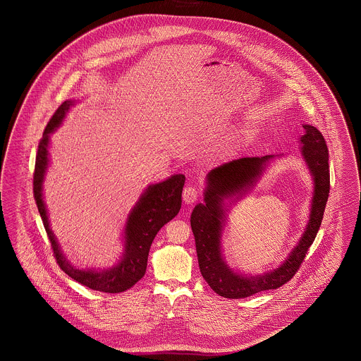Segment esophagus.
Returning a JSON list of instances; mask_svg holds the SVG:
<instances>
[{
    "mask_svg": "<svg viewBox=\"0 0 361 361\" xmlns=\"http://www.w3.org/2000/svg\"><path fill=\"white\" fill-rule=\"evenodd\" d=\"M183 202L186 203V204H193V203H196L197 202V199H199V192H197V189L196 188H193V186H186L185 189H183Z\"/></svg>",
    "mask_w": 361,
    "mask_h": 361,
    "instance_id": "34e87169",
    "label": "esophagus"
}]
</instances>
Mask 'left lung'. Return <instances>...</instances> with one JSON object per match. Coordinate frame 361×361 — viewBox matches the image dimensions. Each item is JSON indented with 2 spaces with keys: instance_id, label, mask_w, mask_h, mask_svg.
Listing matches in <instances>:
<instances>
[{
  "instance_id": "obj_1",
  "label": "left lung",
  "mask_w": 361,
  "mask_h": 361,
  "mask_svg": "<svg viewBox=\"0 0 361 361\" xmlns=\"http://www.w3.org/2000/svg\"><path fill=\"white\" fill-rule=\"evenodd\" d=\"M303 128L300 154L314 183L309 222L298 245L278 268L259 275L235 272L222 256V233L231 204L250 192L271 161L281 155L239 158L207 173L204 203L195 207L190 225L196 240L200 272L209 288L222 298L243 299L262 290L281 288L298 272L317 236L329 196L328 147L317 128L311 125H303Z\"/></svg>"
}]
</instances>
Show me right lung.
Instances as JSON below:
<instances>
[{"label":"right lung","instance_id":"1","mask_svg":"<svg viewBox=\"0 0 361 361\" xmlns=\"http://www.w3.org/2000/svg\"><path fill=\"white\" fill-rule=\"evenodd\" d=\"M76 100H66L58 106L47 123L43 137L39 143L36 155V166L33 175V193L43 219L46 232L51 242L54 256L61 269L79 283L99 292L119 293L132 288L140 281L147 268V258L157 232L172 218H175L182 206V190L185 175L176 173L168 179L150 185L139 197V202L132 208L126 218L123 231V253L121 259L109 268H78L63 256L55 235L52 233L47 214V207L43 197L44 176L50 165V136L62 123L66 112Z\"/></svg>","mask_w":361,"mask_h":361}]
</instances>
